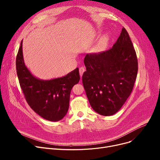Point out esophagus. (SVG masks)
<instances>
[{"instance_id":"1","label":"esophagus","mask_w":160,"mask_h":160,"mask_svg":"<svg viewBox=\"0 0 160 160\" xmlns=\"http://www.w3.org/2000/svg\"><path fill=\"white\" fill-rule=\"evenodd\" d=\"M85 70H86L85 67H80V68H79L80 75V77H82V74H83V72H84Z\"/></svg>"}]
</instances>
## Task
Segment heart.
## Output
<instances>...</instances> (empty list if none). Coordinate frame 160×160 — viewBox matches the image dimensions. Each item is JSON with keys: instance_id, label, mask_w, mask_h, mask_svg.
I'll return each mask as SVG.
<instances>
[{"instance_id": "heart-1", "label": "heart", "mask_w": 160, "mask_h": 160, "mask_svg": "<svg viewBox=\"0 0 160 160\" xmlns=\"http://www.w3.org/2000/svg\"><path fill=\"white\" fill-rule=\"evenodd\" d=\"M106 41H107V39L106 38H102L100 41V47H104L106 43Z\"/></svg>"}]
</instances>
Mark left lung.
Returning <instances> with one entry per match:
<instances>
[{"instance_id":"left-lung-1","label":"left lung","mask_w":160,"mask_h":160,"mask_svg":"<svg viewBox=\"0 0 160 160\" xmlns=\"http://www.w3.org/2000/svg\"><path fill=\"white\" fill-rule=\"evenodd\" d=\"M83 88L91 108L100 115L110 116L118 112L131 94L138 71L136 50L127 30L112 48L86 54Z\"/></svg>"}]
</instances>
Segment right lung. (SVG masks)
Segmentation results:
<instances>
[{
    "label": "right lung",
    "mask_w": 160,
    "mask_h": 160,
    "mask_svg": "<svg viewBox=\"0 0 160 160\" xmlns=\"http://www.w3.org/2000/svg\"><path fill=\"white\" fill-rule=\"evenodd\" d=\"M16 70L24 98L32 110L50 121L62 119L68 111L71 91L80 81L78 68L61 78L38 79L25 66L22 40L16 57Z\"/></svg>",
    "instance_id": "right-lung-1"
}]
</instances>
